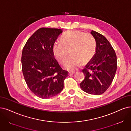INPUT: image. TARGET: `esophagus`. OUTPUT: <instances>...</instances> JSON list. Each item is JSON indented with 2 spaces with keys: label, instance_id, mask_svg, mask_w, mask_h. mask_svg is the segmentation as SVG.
Returning <instances> with one entry per match:
<instances>
[{
  "label": "esophagus",
  "instance_id": "esophagus-1",
  "mask_svg": "<svg viewBox=\"0 0 131 131\" xmlns=\"http://www.w3.org/2000/svg\"><path fill=\"white\" fill-rule=\"evenodd\" d=\"M75 74V72L74 71H70L69 72V76H71L72 75H74Z\"/></svg>",
  "mask_w": 131,
  "mask_h": 131
}]
</instances>
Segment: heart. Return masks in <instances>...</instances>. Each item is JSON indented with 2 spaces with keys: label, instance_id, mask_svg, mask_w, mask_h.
<instances>
[{
  "label": "heart",
  "instance_id": "1",
  "mask_svg": "<svg viewBox=\"0 0 131 131\" xmlns=\"http://www.w3.org/2000/svg\"><path fill=\"white\" fill-rule=\"evenodd\" d=\"M96 44L95 39L89 33L71 30L63 35L61 42H55L52 47L55 59L64 63L69 51L71 57L65 63V69L75 71L80 68L82 62L90 60L95 53Z\"/></svg>",
  "mask_w": 131,
  "mask_h": 131
}]
</instances>
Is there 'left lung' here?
<instances>
[{
  "mask_svg": "<svg viewBox=\"0 0 131 131\" xmlns=\"http://www.w3.org/2000/svg\"><path fill=\"white\" fill-rule=\"evenodd\" d=\"M96 41L95 54L82 72L85 78L80 84L82 90L94 95H99L110 86L117 70L116 53L105 36L92 30Z\"/></svg>",
  "mask_w": 131,
  "mask_h": 131,
  "instance_id": "obj_1",
  "label": "left lung"
}]
</instances>
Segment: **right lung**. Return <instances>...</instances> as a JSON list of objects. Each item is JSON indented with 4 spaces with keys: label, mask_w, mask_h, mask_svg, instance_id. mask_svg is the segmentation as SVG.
Here are the masks:
<instances>
[{
    "label": "right lung",
    "mask_w": 131,
    "mask_h": 131,
    "mask_svg": "<svg viewBox=\"0 0 131 131\" xmlns=\"http://www.w3.org/2000/svg\"><path fill=\"white\" fill-rule=\"evenodd\" d=\"M62 32L57 28H39L26 42L23 50L25 80L30 91L41 98H49L60 93L68 75L55 59L52 50Z\"/></svg>",
    "instance_id": "obj_1"
}]
</instances>
